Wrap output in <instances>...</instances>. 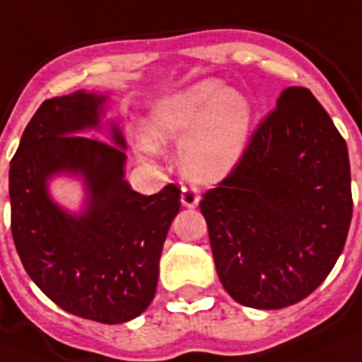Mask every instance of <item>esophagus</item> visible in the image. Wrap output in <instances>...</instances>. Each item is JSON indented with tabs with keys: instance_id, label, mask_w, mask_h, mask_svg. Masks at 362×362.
Wrapping results in <instances>:
<instances>
[{
	"instance_id": "esophagus-1",
	"label": "esophagus",
	"mask_w": 362,
	"mask_h": 362,
	"mask_svg": "<svg viewBox=\"0 0 362 362\" xmlns=\"http://www.w3.org/2000/svg\"><path fill=\"white\" fill-rule=\"evenodd\" d=\"M181 204L185 207H196L199 204V192L194 187H183L181 189Z\"/></svg>"
}]
</instances>
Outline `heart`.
I'll list each match as a JSON object with an SVG mask.
<instances>
[{
	"label": "heart",
	"instance_id": "heart-1",
	"mask_svg": "<svg viewBox=\"0 0 362 362\" xmlns=\"http://www.w3.org/2000/svg\"><path fill=\"white\" fill-rule=\"evenodd\" d=\"M252 106L245 95L207 80L173 93L155 106L147 125L149 146L179 147L189 179L216 183L233 172L247 151Z\"/></svg>",
	"mask_w": 362,
	"mask_h": 362
}]
</instances>
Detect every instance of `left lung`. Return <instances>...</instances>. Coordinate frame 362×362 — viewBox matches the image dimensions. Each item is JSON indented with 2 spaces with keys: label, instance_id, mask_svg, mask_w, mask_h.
<instances>
[{
  "label": "left lung",
  "instance_id": "1",
  "mask_svg": "<svg viewBox=\"0 0 362 362\" xmlns=\"http://www.w3.org/2000/svg\"><path fill=\"white\" fill-rule=\"evenodd\" d=\"M216 273L239 305L276 310L334 267L354 199L348 146L306 88H288L233 172L199 202Z\"/></svg>",
  "mask_w": 362,
  "mask_h": 362
}]
</instances>
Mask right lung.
Returning a JSON list of instances; mask_svg holds the SVG:
<instances>
[{"instance_id":"add662e5","label":"right lung","mask_w":362,"mask_h":362,"mask_svg":"<svg viewBox=\"0 0 362 362\" xmlns=\"http://www.w3.org/2000/svg\"><path fill=\"white\" fill-rule=\"evenodd\" d=\"M106 97L88 91L40 104L8 170L11 230L25 273L59 308L99 323H125L151 305L158 259L181 190L144 196L125 181V138L83 136L99 129ZM78 173L88 198L80 216L51 202L47 179Z\"/></svg>"}]
</instances>
